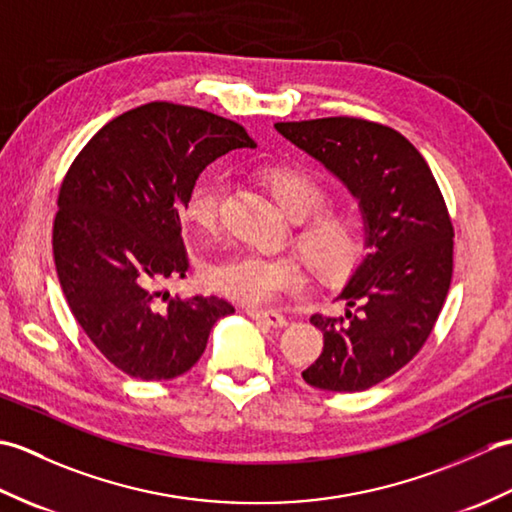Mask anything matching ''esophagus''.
I'll return each instance as SVG.
<instances>
[{
	"instance_id": "1",
	"label": "esophagus",
	"mask_w": 512,
	"mask_h": 512,
	"mask_svg": "<svg viewBox=\"0 0 512 512\" xmlns=\"http://www.w3.org/2000/svg\"><path fill=\"white\" fill-rule=\"evenodd\" d=\"M246 314H248V317H253L255 321L268 323L270 328H284V325L288 323V319L284 317V314L273 312V310H255V308H248Z\"/></svg>"
}]
</instances>
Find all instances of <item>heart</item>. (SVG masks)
<instances>
[{"instance_id":"b5f03b06","label":"heart","mask_w":512,"mask_h":512,"mask_svg":"<svg viewBox=\"0 0 512 512\" xmlns=\"http://www.w3.org/2000/svg\"><path fill=\"white\" fill-rule=\"evenodd\" d=\"M259 180L288 220H306L297 233V246L314 273L323 279L350 275L365 253L361 217L352 211H319L325 202V191L317 180L299 169L266 167L259 173ZM224 189L222 176H206L191 189L187 217L202 231L215 228ZM206 277L222 295L250 306L273 303L286 292L303 286V273L295 257H270L253 250L217 259L206 270Z\"/></svg>"}]
</instances>
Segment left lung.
<instances>
[{"mask_svg":"<svg viewBox=\"0 0 512 512\" xmlns=\"http://www.w3.org/2000/svg\"><path fill=\"white\" fill-rule=\"evenodd\" d=\"M358 202L365 257L341 290L339 319L312 314L323 352L306 372L325 391H363L396 374L436 325L453 277V226L436 178L396 129L363 118L275 123Z\"/></svg>","mask_w":512,"mask_h":512,"instance_id":"1","label":"left lung"}]
</instances>
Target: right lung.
<instances>
[{
  "mask_svg": "<svg viewBox=\"0 0 512 512\" xmlns=\"http://www.w3.org/2000/svg\"><path fill=\"white\" fill-rule=\"evenodd\" d=\"M257 147L242 125L173 103H147L101 127L65 176L52 250L65 301L121 372L176 378L200 361L220 297L171 295L189 270L182 217L200 173L231 149Z\"/></svg>",
  "mask_w": 512,
  "mask_h": 512,
  "instance_id": "add662e5",
  "label": "right lung"
}]
</instances>
